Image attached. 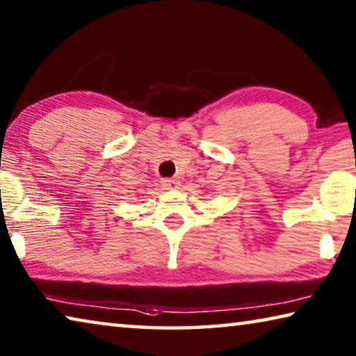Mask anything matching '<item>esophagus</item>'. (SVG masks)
Returning <instances> with one entry per match:
<instances>
[{
    "instance_id": "obj_1",
    "label": "esophagus",
    "mask_w": 356,
    "mask_h": 356,
    "mask_svg": "<svg viewBox=\"0 0 356 356\" xmlns=\"http://www.w3.org/2000/svg\"><path fill=\"white\" fill-rule=\"evenodd\" d=\"M161 185L165 186L166 190H177L180 186V180L179 179H165Z\"/></svg>"
}]
</instances>
